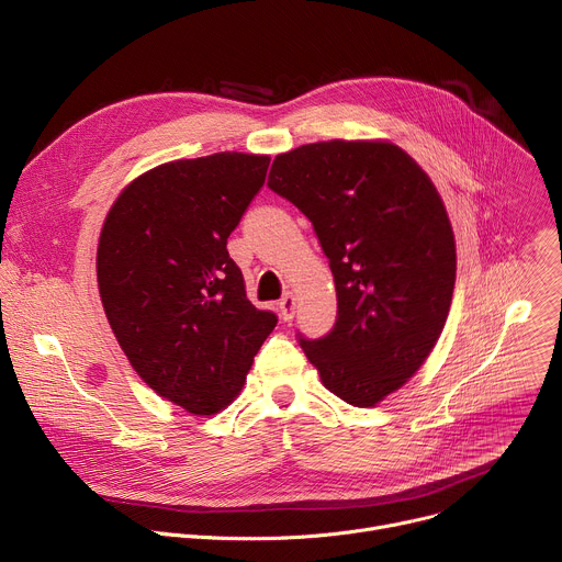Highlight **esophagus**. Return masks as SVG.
Wrapping results in <instances>:
<instances>
[{"mask_svg": "<svg viewBox=\"0 0 562 562\" xmlns=\"http://www.w3.org/2000/svg\"><path fill=\"white\" fill-rule=\"evenodd\" d=\"M278 310H280V316L282 321H291L293 314H295V295L293 293H284L278 302Z\"/></svg>", "mask_w": 562, "mask_h": 562, "instance_id": "obj_1", "label": "esophagus"}]
</instances>
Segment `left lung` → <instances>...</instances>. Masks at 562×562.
Here are the masks:
<instances>
[{"instance_id": "8db88e82", "label": "left lung", "mask_w": 562, "mask_h": 562, "mask_svg": "<svg viewBox=\"0 0 562 562\" xmlns=\"http://www.w3.org/2000/svg\"><path fill=\"white\" fill-rule=\"evenodd\" d=\"M316 231L334 273L331 331L300 347L356 407L398 390L428 359L454 289V235L430 177L387 140H323L278 155L269 183Z\"/></svg>"}]
</instances>
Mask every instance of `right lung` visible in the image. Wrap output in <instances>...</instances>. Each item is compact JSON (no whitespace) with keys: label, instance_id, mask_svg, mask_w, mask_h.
Returning <instances> with one entry per match:
<instances>
[{"label":"right lung","instance_id":"add662e5","mask_svg":"<svg viewBox=\"0 0 562 562\" xmlns=\"http://www.w3.org/2000/svg\"><path fill=\"white\" fill-rule=\"evenodd\" d=\"M269 161L217 151L147 170L100 231L95 271L112 331L136 374L192 415L224 411L278 325L252 307L226 248Z\"/></svg>","mask_w":562,"mask_h":562}]
</instances>
